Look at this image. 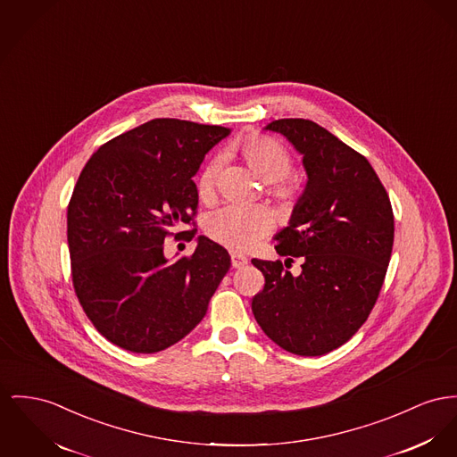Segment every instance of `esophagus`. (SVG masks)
Returning a JSON list of instances; mask_svg holds the SVG:
<instances>
[{
	"instance_id": "esophagus-1",
	"label": "esophagus",
	"mask_w": 457,
	"mask_h": 457,
	"mask_svg": "<svg viewBox=\"0 0 457 457\" xmlns=\"http://www.w3.org/2000/svg\"><path fill=\"white\" fill-rule=\"evenodd\" d=\"M230 262H232L234 269H243L244 265H247V258L243 254H237V253L230 254Z\"/></svg>"
}]
</instances>
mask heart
<instances>
[{
	"label": "heart",
	"instance_id": "1",
	"mask_svg": "<svg viewBox=\"0 0 457 457\" xmlns=\"http://www.w3.org/2000/svg\"><path fill=\"white\" fill-rule=\"evenodd\" d=\"M245 166L265 183H270L269 192L284 206H295L302 195L303 187L296 179H289L293 171V155L269 135H247L234 145ZM218 162L212 161L203 166L195 179L197 199L210 204L214 199V183ZM272 214L265 208H236L225 206L208 214L203 228L204 234L214 241L234 251L249 249L272 228Z\"/></svg>",
	"mask_w": 457,
	"mask_h": 457
}]
</instances>
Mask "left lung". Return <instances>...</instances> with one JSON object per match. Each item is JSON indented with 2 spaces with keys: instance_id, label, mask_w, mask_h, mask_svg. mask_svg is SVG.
<instances>
[{
  "instance_id": "8db88e82",
  "label": "left lung",
  "mask_w": 457,
  "mask_h": 457,
  "mask_svg": "<svg viewBox=\"0 0 457 457\" xmlns=\"http://www.w3.org/2000/svg\"><path fill=\"white\" fill-rule=\"evenodd\" d=\"M303 155L308 183L289 227L275 236L280 260L253 258L265 277L253 298L256 322L286 352L319 357L346 343L374 308L394 247V210L376 171L326 128L308 120H277Z\"/></svg>"
}]
</instances>
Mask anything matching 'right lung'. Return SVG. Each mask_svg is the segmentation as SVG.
<instances>
[{"mask_svg":"<svg viewBox=\"0 0 457 457\" xmlns=\"http://www.w3.org/2000/svg\"><path fill=\"white\" fill-rule=\"evenodd\" d=\"M228 128L159 118L92 154L67 206L74 293L95 329L133 353L161 352L206 315L230 269L227 249L199 237L190 256L164 258L168 237L190 241L192 177Z\"/></svg>","mask_w":457,"mask_h":457,"instance_id":"obj_1","label":"right lung"}]
</instances>
